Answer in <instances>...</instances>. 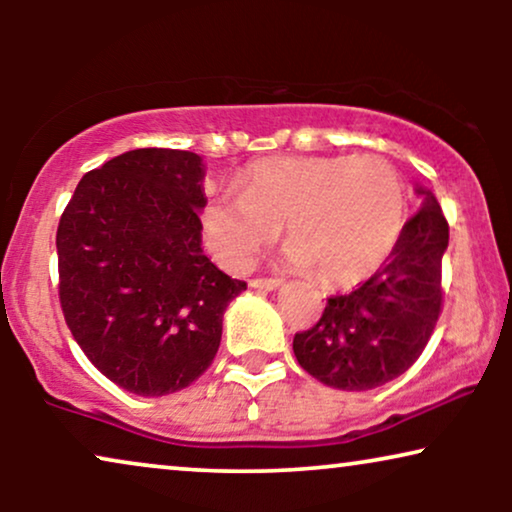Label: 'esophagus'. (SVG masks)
Here are the masks:
<instances>
[{"instance_id":"34e87169","label":"esophagus","mask_w":512,"mask_h":512,"mask_svg":"<svg viewBox=\"0 0 512 512\" xmlns=\"http://www.w3.org/2000/svg\"><path fill=\"white\" fill-rule=\"evenodd\" d=\"M249 286H251V289H258V291H275V289H279V286H282V279H279V277H256V279H251Z\"/></svg>"}]
</instances>
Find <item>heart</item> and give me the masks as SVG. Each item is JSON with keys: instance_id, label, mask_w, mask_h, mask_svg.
Listing matches in <instances>:
<instances>
[{"instance_id": "heart-1", "label": "heart", "mask_w": 512, "mask_h": 512, "mask_svg": "<svg viewBox=\"0 0 512 512\" xmlns=\"http://www.w3.org/2000/svg\"><path fill=\"white\" fill-rule=\"evenodd\" d=\"M405 186L380 158H265L244 172L242 193L216 195L202 209L209 249L223 268L249 270L286 223L293 268L349 286L373 275L405 223Z\"/></svg>"}]
</instances>
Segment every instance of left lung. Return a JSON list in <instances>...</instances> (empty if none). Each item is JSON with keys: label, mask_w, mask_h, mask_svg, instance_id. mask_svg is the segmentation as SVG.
Returning <instances> with one entry per match:
<instances>
[{"label": "left lung", "mask_w": 512, "mask_h": 512, "mask_svg": "<svg viewBox=\"0 0 512 512\" xmlns=\"http://www.w3.org/2000/svg\"><path fill=\"white\" fill-rule=\"evenodd\" d=\"M405 223L387 263L345 296H331L321 319L296 333L293 354L314 380L368 391L403 375L424 352L443 307V254L450 240L431 191Z\"/></svg>", "instance_id": "obj_1"}]
</instances>
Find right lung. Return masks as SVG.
I'll use <instances>...</instances> for the list:
<instances>
[{
    "instance_id": "obj_1",
    "label": "right lung",
    "mask_w": 512,
    "mask_h": 512,
    "mask_svg": "<svg viewBox=\"0 0 512 512\" xmlns=\"http://www.w3.org/2000/svg\"><path fill=\"white\" fill-rule=\"evenodd\" d=\"M205 167L193 151L135 149L90 170L60 216V305L83 354L137 396L191 387L247 289L202 254Z\"/></svg>"
}]
</instances>
